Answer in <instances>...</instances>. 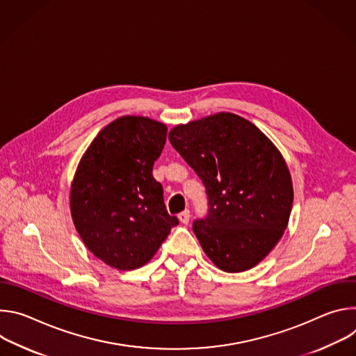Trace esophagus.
<instances>
[{
    "instance_id": "esophagus-1",
    "label": "esophagus",
    "mask_w": 356,
    "mask_h": 356,
    "mask_svg": "<svg viewBox=\"0 0 356 356\" xmlns=\"http://www.w3.org/2000/svg\"><path fill=\"white\" fill-rule=\"evenodd\" d=\"M179 220H180L181 224H188V221H190V211H188V210L181 211V213L179 214Z\"/></svg>"
}]
</instances>
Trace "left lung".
<instances>
[{"label":"left lung","instance_id":"left-lung-1","mask_svg":"<svg viewBox=\"0 0 356 356\" xmlns=\"http://www.w3.org/2000/svg\"><path fill=\"white\" fill-rule=\"evenodd\" d=\"M169 140L206 187L207 214L193 222L206 255L229 273L258 265L282 238L293 204L280 152L229 113L179 125Z\"/></svg>","mask_w":356,"mask_h":356}]
</instances>
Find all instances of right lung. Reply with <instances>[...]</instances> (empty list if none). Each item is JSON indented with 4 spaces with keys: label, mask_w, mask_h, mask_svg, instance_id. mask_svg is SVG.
Returning a JSON list of instances; mask_svg holds the SVG:
<instances>
[{
    "label": "right lung",
    "mask_w": 356,
    "mask_h": 356,
    "mask_svg": "<svg viewBox=\"0 0 356 356\" xmlns=\"http://www.w3.org/2000/svg\"><path fill=\"white\" fill-rule=\"evenodd\" d=\"M166 134L158 121L121 117L94 138L80 161L70 193L73 222L94 257L111 268L143 266L179 225L152 176Z\"/></svg>",
    "instance_id": "obj_1"
}]
</instances>
